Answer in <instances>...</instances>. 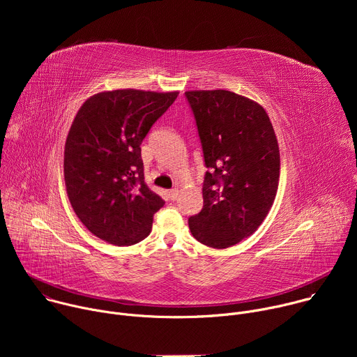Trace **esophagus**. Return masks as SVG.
<instances>
[{"mask_svg":"<svg viewBox=\"0 0 357 357\" xmlns=\"http://www.w3.org/2000/svg\"><path fill=\"white\" fill-rule=\"evenodd\" d=\"M168 196H169L171 200H176L178 196H179V190H178L176 188H175V189H171V190L168 192Z\"/></svg>","mask_w":357,"mask_h":357,"instance_id":"1","label":"esophagus"}]
</instances>
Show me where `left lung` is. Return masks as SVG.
I'll return each instance as SVG.
<instances>
[{"label":"left lung","mask_w":357,"mask_h":357,"mask_svg":"<svg viewBox=\"0 0 357 357\" xmlns=\"http://www.w3.org/2000/svg\"><path fill=\"white\" fill-rule=\"evenodd\" d=\"M203 158V208L188 223L192 236L213 248L231 247L267 218L280 181V148L266 110L229 90L185 93Z\"/></svg>","instance_id":"left-lung-1"}]
</instances>
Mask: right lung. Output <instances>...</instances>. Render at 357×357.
<instances>
[{"label":"right lung","instance_id":"obj_1","mask_svg":"<svg viewBox=\"0 0 357 357\" xmlns=\"http://www.w3.org/2000/svg\"><path fill=\"white\" fill-rule=\"evenodd\" d=\"M179 91H101L79 109L65 144L70 205L96 237L114 245L144 240L165 205L144 181L141 142Z\"/></svg>","mask_w":357,"mask_h":357}]
</instances>
